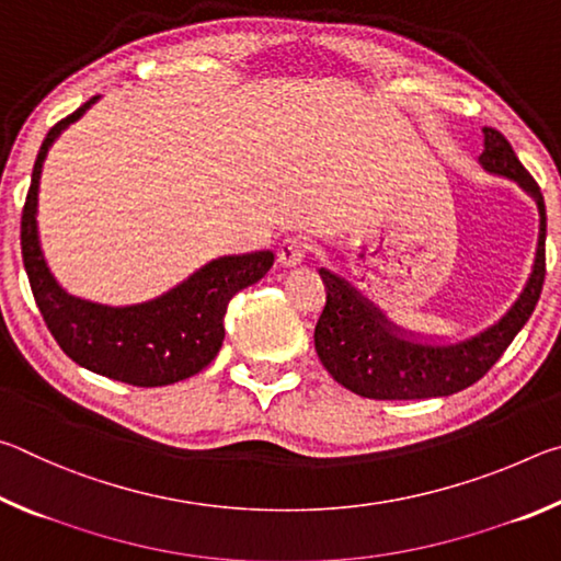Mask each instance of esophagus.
<instances>
[{"label": "esophagus", "instance_id": "obj_1", "mask_svg": "<svg viewBox=\"0 0 561 561\" xmlns=\"http://www.w3.org/2000/svg\"><path fill=\"white\" fill-rule=\"evenodd\" d=\"M307 257V242L299 240V237H287L277 247V260L284 267H297Z\"/></svg>", "mask_w": 561, "mask_h": 561}]
</instances>
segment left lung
<instances>
[{
    "instance_id": "1",
    "label": "left lung",
    "mask_w": 561,
    "mask_h": 561,
    "mask_svg": "<svg viewBox=\"0 0 561 561\" xmlns=\"http://www.w3.org/2000/svg\"><path fill=\"white\" fill-rule=\"evenodd\" d=\"M485 150L480 163L495 175H505L527 190L539 207V242L529 282L519 299L497 324L458 344H421L403 336L371 301L360 297L336 274L319 270L327 287L324 311L314 329L319 360L348 391L374 401H413V398L450 396L480 381L505 354L517 331L535 311L545 284L547 210L537 180L527 173L510 140L495 128H482Z\"/></svg>"
}]
</instances>
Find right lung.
Segmentation results:
<instances>
[{
    "label": "right lung",
    "mask_w": 561,
    "mask_h": 561,
    "mask_svg": "<svg viewBox=\"0 0 561 561\" xmlns=\"http://www.w3.org/2000/svg\"><path fill=\"white\" fill-rule=\"evenodd\" d=\"M99 96L76 108L46 133L36 156L32 185L22 210V257L32 294L51 336L76 364L113 381L140 388L178 383L217 356L225 339L227 304L237 291L260 282L274 264L270 250L220 257L197 270L163 297L133 307L71 297L59 287L44 260L36 232V195L44 158L59 133L79 121Z\"/></svg>",
    "instance_id": "obj_1"
}]
</instances>
